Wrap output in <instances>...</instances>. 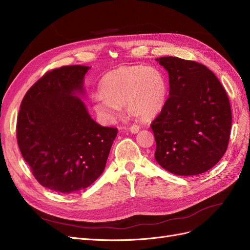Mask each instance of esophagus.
<instances>
[{
    "label": "esophagus",
    "instance_id": "esophagus-1",
    "mask_svg": "<svg viewBox=\"0 0 250 250\" xmlns=\"http://www.w3.org/2000/svg\"><path fill=\"white\" fill-rule=\"evenodd\" d=\"M129 130H130L132 133H137V132H139V130H140V126L137 125V124H133V125H131V126L129 127Z\"/></svg>",
    "mask_w": 250,
    "mask_h": 250
}]
</instances>
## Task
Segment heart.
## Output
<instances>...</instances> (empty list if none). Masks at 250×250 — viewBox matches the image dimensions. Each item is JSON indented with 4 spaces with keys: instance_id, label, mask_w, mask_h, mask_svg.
Returning <instances> with one entry per match:
<instances>
[{
    "instance_id": "1",
    "label": "heart",
    "mask_w": 250,
    "mask_h": 250,
    "mask_svg": "<svg viewBox=\"0 0 250 250\" xmlns=\"http://www.w3.org/2000/svg\"><path fill=\"white\" fill-rule=\"evenodd\" d=\"M99 94L94 95L92 100L95 110L104 120L111 122L119 115V107L126 105L130 116L146 121L162 110L167 82L155 67L121 66L101 78Z\"/></svg>"
}]
</instances>
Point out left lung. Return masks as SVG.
<instances>
[{
    "label": "left lung",
    "instance_id": "left-lung-1",
    "mask_svg": "<svg viewBox=\"0 0 250 250\" xmlns=\"http://www.w3.org/2000/svg\"><path fill=\"white\" fill-rule=\"evenodd\" d=\"M156 60L169 74V97L151 128L155 160L181 176L207 172L229 146L231 109L216 75L206 65L178 57Z\"/></svg>",
    "mask_w": 250,
    "mask_h": 250
}]
</instances>
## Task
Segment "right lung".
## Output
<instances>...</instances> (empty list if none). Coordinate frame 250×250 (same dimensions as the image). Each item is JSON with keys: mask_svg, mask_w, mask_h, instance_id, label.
Wrapping results in <instances>:
<instances>
[{"mask_svg": "<svg viewBox=\"0 0 250 250\" xmlns=\"http://www.w3.org/2000/svg\"><path fill=\"white\" fill-rule=\"evenodd\" d=\"M90 66L65 65L47 72L21 103L17 139L35 179L54 192L71 194L92 185L104 171L118 129L90 118L83 78Z\"/></svg>", "mask_w": 250, "mask_h": 250, "instance_id": "right-lung-1", "label": "right lung"}]
</instances>
